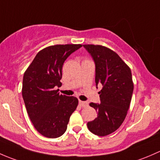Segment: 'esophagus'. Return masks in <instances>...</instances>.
<instances>
[{
  "label": "esophagus",
  "mask_w": 160,
  "mask_h": 160,
  "mask_svg": "<svg viewBox=\"0 0 160 160\" xmlns=\"http://www.w3.org/2000/svg\"><path fill=\"white\" fill-rule=\"evenodd\" d=\"M79 105L82 107H86L88 105V102H83V101H79Z\"/></svg>",
  "instance_id": "34e87169"
}]
</instances>
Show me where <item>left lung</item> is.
I'll return each instance as SVG.
<instances>
[{
  "mask_svg": "<svg viewBox=\"0 0 160 160\" xmlns=\"http://www.w3.org/2000/svg\"><path fill=\"white\" fill-rule=\"evenodd\" d=\"M95 65V84L101 103H90L98 116L87 123L93 134L105 136L115 132L124 121L131 102L133 82L129 67L115 52L102 45L84 44Z\"/></svg>",
  "mask_w": 160,
  "mask_h": 160,
  "instance_id": "left-lung-1",
  "label": "left lung"
}]
</instances>
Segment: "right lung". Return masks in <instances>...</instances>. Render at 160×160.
<instances>
[{"label":"right lung","mask_w":160,"mask_h":160,"mask_svg":"<svg viewBox=\"0 0 160 160\" xmlns=\"http://www.w3.org/2000/svg\"><path fill=\"white\" fill-rule=\"evenodd\" d=\"M82 44H57L38 52L23 77L22 96L34 128L42 136L58 138L67 129L78 98L60 95L55 87L62 85V66Z\"/></svg>","instance_id":"add662e5"}]
</instances>
